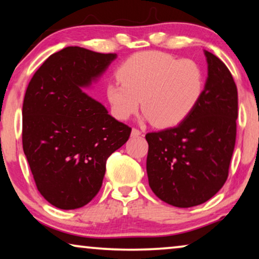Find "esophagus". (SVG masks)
<instances>
[{
  "label": "esophagus",
  "mask_w": 259,
  "mask_h": 259,
  "mask_svg": "<svg viewBox=\"0 0 259 259\" xmlns=\"http://www.w3.org/2000/svg\"><path fill=\"white\" fill-rule=\"evenodd\" d=\"M141 134L142 133L140 132V131L137 130V128H133L132 132H131V137H132V138H139Z\"/></svg>",
  "instance_id": "1"
}]
</instances>
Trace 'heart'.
<instances>
[{
  "label": "heart",
  "mask_w": 259,
  "mask_h": 259,
  "mask_svg": "<svg viewBox=\"0 0 259 259\" xmlns=\"http://www.w3.org/2000/svg\"><path fill=\"white\" fill-rule=\"evenodd\" d=\"M117 77L119 82L106 87L113 117L127 120L141 101L146 120L163 128L178 125L192 112L205 85L199 63L158 51L132 55L119 67Z\"/></svg>",
  "instance_id": "1"
}]
</instances>
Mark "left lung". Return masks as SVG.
Returning <instances> with one entry per match:
<instances>
[{
	"mask_svg": "<svg viewBox=\"0 0 259 259\" xmlns=\"http://www.w3.org/2000/svg\"><path fill=\"white\" fill-rule=\"evenodd\" d=\"M204 53L207 79L197 106L177 126L146 135L150 189L182 208L204 204L224 186L236 140V84L220 59Z\"/></svg>",
	"mask_w": 259,
	"mask_h": 259,
	"instance_id": "8db88e82",
	"label": "left lung"
}]
</instances>
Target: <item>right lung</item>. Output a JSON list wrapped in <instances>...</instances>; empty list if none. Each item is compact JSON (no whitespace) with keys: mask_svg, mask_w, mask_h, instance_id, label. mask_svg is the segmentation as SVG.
<instances>
[{"mask_svg":"<svg viewBox=\"0 0 259 259\" xmlns=\"http://www.w3.org/2000/svg\"><path fill=\"white\" fill-rule=\"evenodd\" d=\"M117 54L78 46L46 59L23 103V150L35 185L55 207L75 209L98 193L106 160L126 143L131 127L88 96Z\"/></svg>","mask_w":259,"mask_h":259,"instance_id":"1","label":"right lung"}]
</instances>
